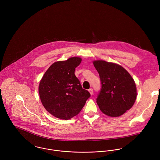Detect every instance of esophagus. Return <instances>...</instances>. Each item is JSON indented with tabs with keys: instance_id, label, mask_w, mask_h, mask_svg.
<instances>
[{
	"instance_id": "esophagus-1",
	"label": "esophagus",
	"mask_w": 160,
	"mask_h": 160,
	"mask_svg": "<svg viewBox=\"0 0 160 160\" xmlns=\"http://www.w3.org/2000/svg\"><path fill=\"white\" fill-rule=\"evenodd\" d=\"M89 93H90V94L92 95V94H93V89L91 88L90 89H89Z\"/></svg>"
}]
</instances>
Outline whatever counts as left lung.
I'll use <instances>...</instances> for the list:
<instances>
[{
  "label": "left lung",
  "instance_id": "left-lung-1",
  "mask_svg": "<svg viewBox=\"0 0 160 160\" xmlns=\"http://www.w3.org/2000/svg\"><path fill=\"white\" fill-rule=\"evenodd\" d=\"M102 82L97 103L100 111L108 116L118 117L134 105L137 92L134 80L122 66L104 60H93Z\"/></svg>",
  "mask_w": 160,
  "mask_h": 160
}]
</instances>
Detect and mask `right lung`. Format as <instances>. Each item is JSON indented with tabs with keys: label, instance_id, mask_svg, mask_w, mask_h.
<instances>
[{
	"label": "right lung",
	"instance_id": "obj_1",
	"mask_svg": "<svg viewBox=\"0 0 160 160\" xmlns=\"http://www.w3.org/2000/svg\"><path fill=\"white\" fill-rule=\"evenodd\" d=\"M81 61V58L74 57L55 62L40 81L38 91L42 104L57 118L68 120L79 114L91 96L74 74Z\"/></svg>",
	"mask_w": 160,
	"mask_h": 160
}]
</instances>
